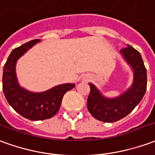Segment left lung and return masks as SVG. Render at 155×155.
I'll use <instances>...</instances> for the list:
<instances>
[{
	"mask_svg": "<svg viewBox=\"0 0 155 155\" xmlns=\"http://www.w3.org/2000/svg\"><path fill=\"white\" fill-rule=\"evenodd\" d=\"M120 53L134 70L132 87L118 97L108 99L93 84H89L91 92L87 99L88 111L95 118L104 123L117 122L128 115L141 101L147 89V71L140 53L130 45L121 49Z\"/></svg>",
	"mask_w": 155,
	"mask_h": 155,
	"instance_id": "left-lung-1",
	"label": "left lung"
}]
</instances>
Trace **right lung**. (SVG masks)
Instances as JSON below:
<instances>
[{"instance_id": "1", "label": "right lung", "mask_w": 155, "mask_h": 155, "mask_svg": "<svg viewBox=\"0 0 155 155\" xmlns=\"http://www.w3.org/2000/svg\"><path fill=\"white\" fill-rule=\"evenodd\" d=\"M40 41L32 40L14 48L4 65L2 77V89L8 103L17 113L32 121L53 117L59 111L64 95L74 87V84H64L44 92L34 93L19 85L15 70L17 59Z\"/></svg>"}]
</instances>
